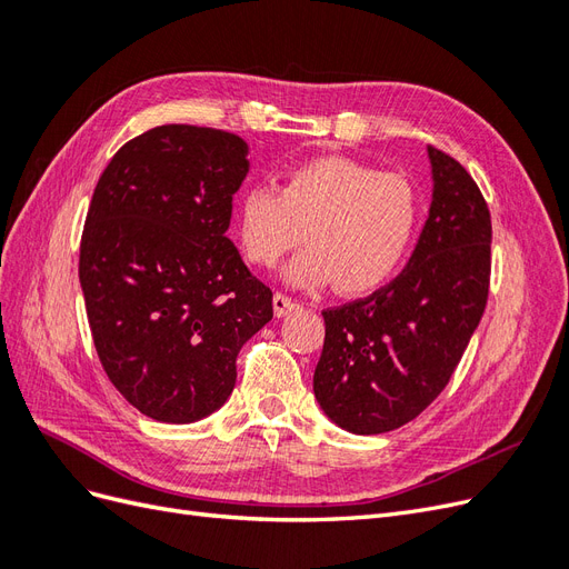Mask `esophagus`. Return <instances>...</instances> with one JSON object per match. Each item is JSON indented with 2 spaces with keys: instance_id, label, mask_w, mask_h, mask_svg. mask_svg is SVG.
I'll return each instance as SVG.
<instances>
[{
  "instance_id": "1",
  "label": "esophagus",
  "mask_w": 569,
  "mask_h": 569,
  "mask_svg": "<svg viewBox=\"0 0 569 569\" xmlns=\"http://www.w3.org/2000/svg\"><path fill=\"white\" fill-rule=\"evenodd\" d=\"M297 308H299V303L295 299H289L287 295H280V291L272 297V311H274V316H278V318H282V316H287L291 311H297Z\"/></svg>"
}]
</instances>
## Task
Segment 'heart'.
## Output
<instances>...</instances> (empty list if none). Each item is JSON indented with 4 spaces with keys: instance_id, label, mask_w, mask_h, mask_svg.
<instances>
[{
    "instance_id": "b5f03b06",
    "label": "heart",
    "mask_w": 569,
    "mask_h": 569,
    "mask_svg": "<svg viewBox=\"0 0 569 569\" xmlns=\"http://www.w3.org/2000/svg\"><path fill=\"white\" fill-rule=\"evenodd\" d=\"M239 239L256 266L270 268L303 242L284 280L341 295H366L401 268L420 222L416 184L347 157L291 168L282 189L247 187L237 209Z\"/></svg>"
}]
</instances>
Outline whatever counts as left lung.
Here are the masks:
<instances>
[{"instance_id":"obj_1","label":"left lung","mask_w":569,"mask_h":569,"mask_svg":"<svg viewBox=\"0 0 569 569\" xmlns=\"http://www.w3.org/2000/svg\"><path fill=\"white\" fill-rule=\"evenodd\" d=\"M432 203L401 274L368 299L327 308L313 391L353 435L418 418L449 385L489 297L491 216L477 182L427 147Z\"/></svg>"}]
</instances>
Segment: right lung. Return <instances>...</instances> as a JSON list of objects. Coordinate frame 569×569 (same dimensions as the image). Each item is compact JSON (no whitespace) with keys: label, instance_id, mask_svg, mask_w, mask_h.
Wrapping results in <instances>:
<instances>
[{"label":"right lung","instance_id":"add662e5","mask_svg":"<svg viewBox=\"0 0 569 569\" xmlns=\"http://www.w3.org/2000/svg\"><path fill=\"white\" fill-rule=\"evenodd\" d=\"M232 132L159 126L116 151L80 239V287L111 385L147 418L197 422L234 389L272 291L228 239L249 173Z\"/></svg>","mask_w":569,"mask_h":569}]
</instances>
